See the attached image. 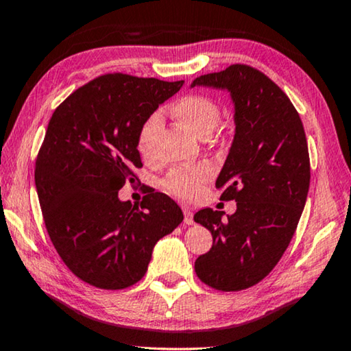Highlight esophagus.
Segmentation results:
<instances>
[{
	"mask_svg": "<svg viewBox=\"0 0 351 351\" xmlns=\"http://www.w3.org/2000/svg\"><path fill=\"white\" fill-rule=\"evenodd\" d=\"M184 215H185L184 221L186 223V225H195V220H193V212L188 209V207H185L184 209Z\"/></svg>",
	"mask_w": 351,
	"mask_h": 351,
	"instance_id": "1",
	"label": "esophagus"
}]
</instances>
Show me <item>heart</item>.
<instances>
[{"label": "heart", "mask_w": 351, "mask_h": 351, "mask_svg": "<svg viewBox=\"0 0 351 351\" xmlns=\"http://www.w3.org/2000/svg\"><path fill=\"white\" fill-rule=\"evenodd\" d=\"M172 114L184 123L188 130L193 131L197 138H207L218 120H220V108L210 98L202 95H188L180 98L172 106ZM161 128L160 112L147 117L141 125L138 133V149L142 156H150L154 150V142ZM209 171L206 167H184V169L172 171L166 177L165 186L172 195L190 199L199 191L202 184L207 180Z\"/></svg>", "instance_id": "1"}]
</instances>
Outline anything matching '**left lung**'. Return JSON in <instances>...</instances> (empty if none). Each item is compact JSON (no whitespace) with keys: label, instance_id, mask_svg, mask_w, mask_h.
<instances>
[{"label":"left lung","instance_id":"left-lung-1","mask_svg":"<svg viewBox=\"0 0 351 351\" xmlns=\"http://www.w3.org/2000/svg\"><path fill=\"white\" fill-rule=\"evenodd\" d=\"M196 85L230 91L234 104V139L215 186L237 209L195 213L213 237L195 271L206 285L239 291L276 267L296 231L311 185L307 139L288 96L252 66L231 64Z\"/></svg>","mask_w":351,"mask_h":351}]
</instances>
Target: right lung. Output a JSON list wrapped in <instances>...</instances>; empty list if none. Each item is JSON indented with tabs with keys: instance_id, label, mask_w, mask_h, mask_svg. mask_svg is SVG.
Returning <instances> with one entry per match:
<instances>
[{
	"instance_id": "1",
	"label": "right lung",
	"mask_w": 351,
	"mask_h": 351,
	"mask_svg": "<svg viewBox=\"0 0 351 351\" xmlns=\"http://www.w3.org/2000/svg\"><path fill=\"white\" fill-rule=\"evenodd\" d=\"M182 85L106 74L69 95L49 121L34 171L39 204L58 255L90 285H134L155 243L184 220L165 193L149 191L141 209L119 197L142 166L141 125Z\"/></svg>"
}]
</instances>
